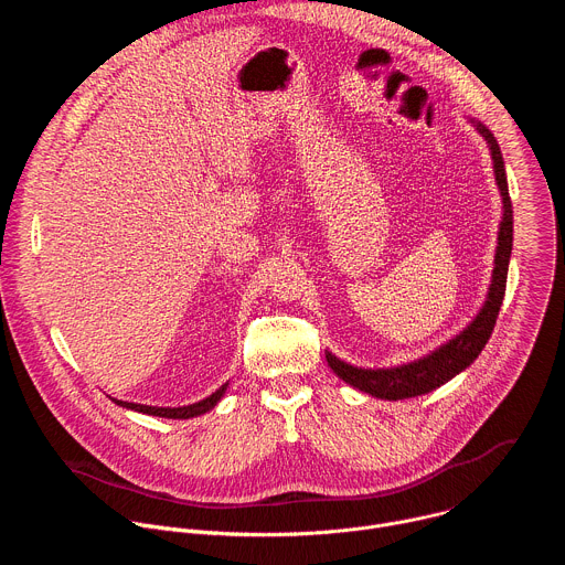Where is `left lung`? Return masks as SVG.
Returning a JSON list of instances; mask_svg holds the SVG:
<instances>
[{"instance_id": "8db88e82", "label": "left lung", "mask_w": 565, "mask_h": 565, "mask_svg": "<svg viewBox=\"0 0 565 565\" xmlns=\"http://www.w3.org/2000/svg\"><path fill=\"white\" fill-rule=\"evenodd\" d=\"M478 131L486 136L492 149L494 158V172H497V183L503 196V221H501V232H499V248H497V268L490 286V295L486 306L478 312V317L471 321V324L454 340H449L445 347L434 351L431 355L416 360L412 364H402L395 369H358L351 366L335 355L327 353V362L338 373L344 382L351 386L375 395L384 399H405V397H416L423 393H429L438 388L440 384L449 382L454 375L465 371L478 353L486 349L488 340L492 338V331L497 327V317L505 297V284H508V266H510V255H512V199L508 190V177H505V166H503V153L497 142V138L490 134V129L482 127L480 122L476 125Z\"/></svg>"}]
</instances>
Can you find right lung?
Segmentation results:
<instances>
[{"label":"right lung","mask_w":565,"mask_h":565,"mask_svg":"<svg viewBox=\"0 0 565 565\" xmlns=\"http://www.w3.org/2000/svg\"><path fill=\"white\" fill-rule=\"evenodd\" d=\"M225 386L223 384L221 388H216L210 397L196 402V405H188V407H179V409H170V407H147V405H134V402H122V399H116L120 407H127V409H134V412H140V414H149V416H158V418H194V416H201L205 412H210L216 402L221 399V395L225 393Z\"/></svg>","instance_id":"right-lung-1"}]
</instances>
